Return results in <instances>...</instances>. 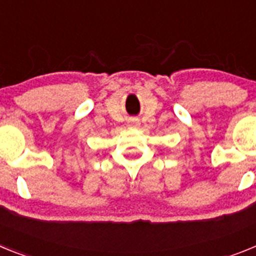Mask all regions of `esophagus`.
<instances>
[{
	"label": "esophagus",
	"mask_w": 256,
	"mask_h": 256,
	"mask_svg": "<svg viewBox=\"0 0 256 256\" xmlns=\"http://www.w3.org/2000/svg\"><path fill=\"white\" fill-rule=\"evenodd\" d=\"M138 126H140L138 119H130V122H128V126H130V128H137Z\"/></svg>",
	"instance_id": "1"
}]
</instances>
